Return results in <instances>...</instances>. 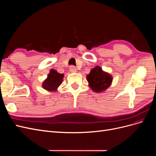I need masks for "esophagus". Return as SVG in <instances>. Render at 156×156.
<instances>
[{
	"instance_id": "34e87169",
	"label": "esophagus",
	"mask_w": 156,
	"mask_h": 156,
	"mask_svg": "<svg viewBox=\"0 0 156 156\" xmlns=\"http://www.w3.org/2000/svg\"><path fill=\"white\" fill-rule=\"evenodd\" d=\"M69 71L71 72H76L77 68H75L74 66H71L69 67Z\"/></svg>"
}]
</instances>
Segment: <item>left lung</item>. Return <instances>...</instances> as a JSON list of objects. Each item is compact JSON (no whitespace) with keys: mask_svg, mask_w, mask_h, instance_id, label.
<instances>
[{"mask_svg":"<svg viewBox=\"0 0 156 156\" xmlns=\"http://www.w3.org/2000/svg\"><path fill=\"white\" fill-rule=\"evenodd\" d=\"M87 77L90 87L96 92L107 89L111 85L112 80L109 74L103 72L99 66L92 69Z\"/></svg>","mask_w":156,"mask_h":156,"instance_id":"left-lung-1","label":"left lung"}]
</instances>
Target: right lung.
<instances>
[{
  "label": "right lung",
  "instance_id": "add662e5",
  "mask_svg": "<svg viewBox=\"0 0 156 156\" xmlns=\"http://www.w3.org/2000/svg\"><path fill=\"white\" fill-rule=\"evenodd\" d=\"M64 74L58 73L55 69H51L48 78L43 83L44 88L49 91H55L62 82Z\"/></svg>",
  "mask_w": 156,
  "mask_h": 156
}]
</instances>
